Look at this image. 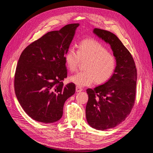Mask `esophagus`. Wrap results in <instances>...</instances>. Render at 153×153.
<instances>
[{
    "mask_svg": "<svg viewBox=\"0 0 153 153\" xmlns=\"http://www.w3.org/2000/svg\"><path fill=\"white\" fill-rule=\"evenodd\" d=\"M82 90H83V89H82V87H79V86H76V91L77 92H81V91H82Z\"/></svg>",
    "mask_w": 153,
    "mask_h": 153,
    "instance_id": "esophagus-1",
    "label": "esophagus"
}]
</instances>
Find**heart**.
Instances as JSON below:
<instances>
[{
	"label": "heart",
	"instance_id": "1",
	"mask_svg": "<svg viewBox=\"0 0 153 153\" xmlns=\"http://www.w3.org/2000/svg\"><path fill=\"white\" fill-rule=\"evenodd\" d=\"M64 62L69 71H75L81 62H85V71L69 77L79 87L88 86L95 81L101 84L108 81L116 68V59L104 45L94 39L83 40L78 45L76 52L69 48L64 55Z\"/></svg>",
	"mask_w": 153,
	"mask_h": 153
}]
</instances>
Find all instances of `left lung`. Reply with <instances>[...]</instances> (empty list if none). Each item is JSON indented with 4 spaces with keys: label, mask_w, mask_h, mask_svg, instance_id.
I'll return each instance as SVG.
<instances>
[{
    "label": "left lung",
    "mask_w": 153,
    "mask_h": 153,
    "mask_svg": "<svg viewBox=\"0 0 153 153\" xmlns=\"http://www.w3.org/2000/svg\"><path fill=\"white\" fill-rule=\"evenodd\" d=\"M94 33L110 45L117 63L108 81L87 89V123L93 128L105 130L117 126L130 114L135 101L137 72L131 54L116 36L97 28Z\"/></svg>",
    "instance_id": "1"
}]
</instances>
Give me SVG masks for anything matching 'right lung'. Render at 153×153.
<instances>
[{"label": "right lung", "mask_w": 153, "mask_h": 153, "mask_svg": "<svg viewBox=\"0 0 153 153\" xmlns=\"http://www.w3.org/2000/svg\"><path fill=\"white\" fill-rule=\"evenodd\" d=\"M78 26L68 24L48 32L20 55L15 74V94L26 114L36 121H59L64 103L75 94V84H63L67 77L64 55Z\"/></svg>", "instance_id": "add662e5"}]
</instances>
